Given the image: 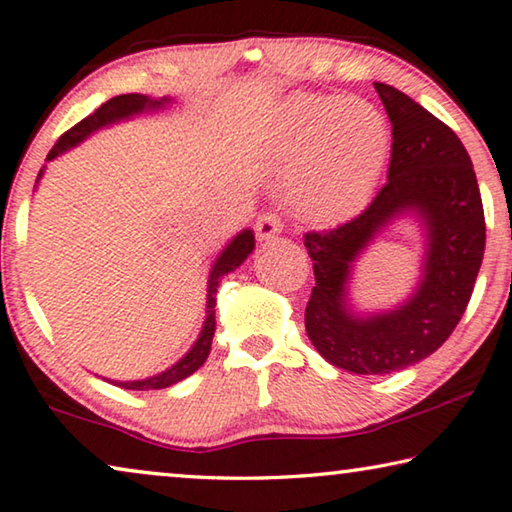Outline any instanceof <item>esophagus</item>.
<instances>
[{
	"mask_svg": "<svg viewBox=\"0 0 512 512\" xmlns=\"http://www.w3.org/2000/svg\"><path fill=\"white\" fill-rule=\"evenodd\" d=\"M282 218L275 214V212H269V214H262L257 218V225H255V232H257V239L259 241H271L275 234L282 232Z\"/></svg>",
	"mask_w": 512,
	"mask_h": 512,
	"instance_id": "1",
	"label": "esophagus"
}]
</instances>
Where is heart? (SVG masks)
Instances as JSON below:
<instances>
[{
  "label": "heart",
  "instance_id": "b5f03b06",
  "mask_svg": "<svg viewBox=\"0 0 512 512\" xmlns=\"http://www.w3.org/2000/svg\"><path fill=\"white\" fill-rule=\"evenodd\" d=\"M273 145L289 166H307L305 212L339 218L369 198L385 161L387 127L367 102L291 97L275 113Z\"/></svg>",
  "mask_w": 512,
  "mask_h": 512
}]
</instances>
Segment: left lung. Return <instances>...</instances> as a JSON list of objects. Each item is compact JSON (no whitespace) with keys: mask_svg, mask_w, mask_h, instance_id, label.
Wrapping results in <instances>:
<instances>
[{"mask_svg":"<svg viewBox=\"0 0 512 512\" xmlns=\"http://www.w3.org/2000/svg\"><path fill=\"white\" fill-rule=\"evenodd\" d=\"M373 88L392 123L387 182L348 223L305 234L316 282L305 307L307 337L330 364L362 376L412 367L449 339L472 298L485 250L481 191L465 145L399 88L380 81ZM403 213L425 223V278L396 311L353 315L345 303L352 262Z\"/></svg>","mask_w":512,"mask_h":512,"instance_id":"1","label":"left lung"}]
</instances>
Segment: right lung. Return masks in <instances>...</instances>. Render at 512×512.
Returning a JSON list of instances; mask_svg holds the SVG:
<instances>
[{
    "mask_svg": "<svg viewBox=\"0 0 512 512\" xmlns=\"http://www.w3.org/2000/svg\"><path fill=\"white\" fill-rule=\"evenodd\" d=\"M166 102H168L166 97H161V100H150L148 95H141V93H127V95L111 97L109 102H104L100 109L91 113V116L81 120V123H77L75 127H70L68 132L54 143V148L50 150V154H47V159H54V157H59L61 152L75 148L77 143L84 141L88 134L97 132V129L107 127L111 123H118V120L132 118V116H136V113L161 109ZM40 175H43V170L38 173V180H40ZM253 248H255V234L250 230H243L230 243H227V248L216 257V262L212 266V273H209V282H207L209 287H207V319H205V326H202L198 342L193 344L191 351L186 353L180 362L173 364V367L166 369V371L157 373V376H152V378L123 380V383H120V380H109V383L123 387V389H141V392H143V389L170 387V385L180 383V380H184V378H189L193 371H198L202 364H205L209 351H212V339H214V330H216V316H214L216 310H214V307H216L218 282H221L225 273L237 269L243 259L253 253Z\"/></svg>",
    "mask_w": 512,
    "mask_h": 512,
    "instance_id": "1",
    "label": "right lung"
}]
</instances>
